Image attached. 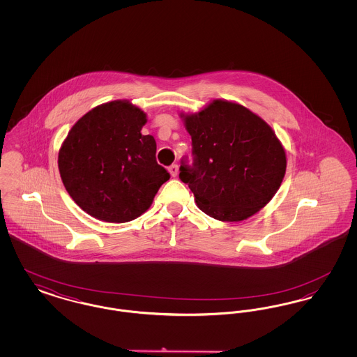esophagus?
I'll list each match as a JSON object with an SVG mask.
<instances>
[{
    "instance_id": "1",
    "label": "esophagus",
    "mask_w": 357,
    "mask_h": 357,
    "mask_svg": "<svg viewBox=\"0 0 357 357\" xmlns=\"http://www.w3.org/2000/svg\"><path fill=\"white\" fill-rule=\"evenodd\" d=\"M169 171H170L171 176L175 178L178 175V172H179V167H178V165H171L170 167H169Z\"/></svg>"
}]
</instances>
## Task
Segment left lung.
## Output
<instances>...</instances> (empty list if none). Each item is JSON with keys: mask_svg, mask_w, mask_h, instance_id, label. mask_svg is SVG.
Listing matches in <instances>:
<instances>
[{"mask_svg": "<svg viewBox=\"0 0 357 357\" xmlns=\"http://www.w3.org/2000/svg\"><path fill=\"white\" fill-rule=\"evenodd\" d=\"M192 146V165L179 178L204 214L243 221L269 204L287 171V155L271 126L237 102L213 100L182 115Z\"/></svg>", "mask_w": 357, "mask_h": 357, "instance_id": "8db88e82", "label": "left lung"}]
</instances>
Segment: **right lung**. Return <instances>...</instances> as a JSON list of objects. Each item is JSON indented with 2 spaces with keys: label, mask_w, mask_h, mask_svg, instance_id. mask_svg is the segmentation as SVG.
Listing matches in <instances>:
<instances>
[{
  "label": "right lung",
  "mask_w": 357,
  "mask_h": 357,
  "mask_svg": "<svg viewBox=\"0 0 357 357\" xmlns=\"http://www.w3.org/2000/svg\"><path fill=\"white\" fill-rule=\"evenodd\" d=\"M146 114L127 100L98 105L70 128L59 170L72 199L104 222L132 221L153 204L170 174L156 162V142L142 135Z\"/></svg>",
  "instance_id": "add662e5"
}]
</instances>
